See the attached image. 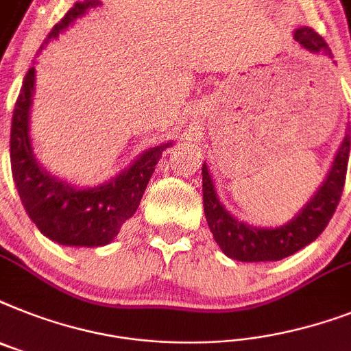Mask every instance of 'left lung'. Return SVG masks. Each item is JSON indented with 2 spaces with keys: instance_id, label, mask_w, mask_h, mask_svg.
Masks as SVG:
<instances>
[{
  "instance_id": "obj_1",
  "label": "left lung",
  "mask_w": 351,
  "mask_h": 351,
  "mask_svg": "<svg viewBox=\"0 0 351 351\" xmlns=\"http://www.w3.org/2000/svg\"><path fill=\"white\" fill-rule=\"evenodd\" d=\"M294 39L301 47L312 52H324L332 57V50L326 41L314 28L304 27L295 30ZM350 156V133H346L339 147L324 184L319 187L315 196L294 220L278 229H258L234 220L218 200L209 171L202 167V193H204V213L216 243L225 254L238 261H279L292 256L317 238L332 220L343 195L346 169Z\"/></svg>"
}]
</instances>
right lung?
Here are the masks:
<instances>
[{
  "label": "right lung",
  "mask_w": 351,
  "mask_h": 351,
  "mask_svg": "<svg viewBox=\"0 0 351 351\" xmlns=\"http://www.w3.org/2000/svg\"><path fill=\"white\" fill-rule=\"evenodd\" d=\"M99 5L97 0L75 3L61 21L50 30L45 43L59 36L73 19ZM43 47L39 48V52ZM36 70L30 68L23 79L12 113L10 128V166L16 189L28 218L43 234L61 245L101 247L110 243L126 220L135 215L156 162L171 144L151 147L124 173L93 189H73L37 166L28 136V113L32 104Z\"/></svg>",
  "instance_id": "obj_1"
}]
</instances>
